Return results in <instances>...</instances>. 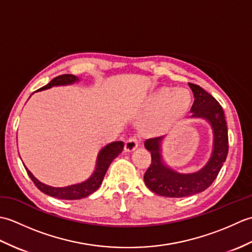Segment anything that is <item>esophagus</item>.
<instances>
[{
    "instance_id": "34e87169",
    "label": "esophagus",
    "mask_w": 252,
    "mask_h": 252,
    "mask_svg": "<svg viewBox=\"0 0 252 252\" xmlns=\"http://www.w3.org/2000/svg\"><path fill=\"white\" fill-rule=\"evenodd\" d=\"M137 147H138V140H137V137L132 136V137L129 138V140H126V146H125L126 152L132 153V152H134Z\"/></svg>"
}]
</instances>
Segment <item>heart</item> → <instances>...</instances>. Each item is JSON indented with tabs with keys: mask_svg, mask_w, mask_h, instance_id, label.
<instances>
[{
	"mask_svg": "<svg viewBox=\"0 0 252 252\" xmlns=\"http://www.w3.org/2000/svg\"><path fill=\"white\" fill-rule=\"evenodd\" d=\"M191 96L189 91L161 88L148 96L144 108L149 115L142 122L140 130L149 137L168 133L189 110Z\"/></svg>",
	"mask_w": 252,
	"mask_h": 252,
	"instance_id": "b5f03b06",
	"label": "heart"
}]
</instances>
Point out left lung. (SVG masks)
I'll return each instance as SVG.
<instances>
[{"label": "left lung", "mask_w": 252, "mask_h": 252, "mask_svg": "<svg viewBox=\"0 0 252 252\" xmlns=\"http://www.w3.org/2000/svg\"><path fill=\"white\" fill-rule=\"evenodd\" d=\"M189 84L195 97L190 108V118L203 119L211 126L213 133L211 156L196 172L180 173L170 169L162 161L161 145L164 136L146 140L144 145L152 154V163L144 174V181L148 189L159 196L182 198L203 191L217 179L227 157V126L221 105L199 85Z\"/></svg>", "instance_id": "8db88e82"}]
</instances>
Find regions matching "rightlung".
I'll return each mask as SVG.
<instances>
[{
    "instance_id": "add662e5",
    "label": "right lung",
    "mask_w": 252,
    "mask_h": 252,
    "mask_svg": "<svg viewBox=\"0 0 252 252\" xmlns=\"http://www.w3.org/2000/svg\"><path fill=\"white\" fill-rule=\"evenodd\" d=\"M79 81L80 79L76 76H73V74H63V76H58L54 78L49 84H46L45 87L35 91V92L51 89L53 87L70 85ZM123 146H125V143L121 141L107 144L105 147H103L99 151L97 155V159H96L95 170L93 171V173L91 174L90 178L88 180L81 182V183L68 185L65 187H53V186L42 183V182H40L33 174L30 172L25 164L24 167L26 168L27 173H28V175L30 176V179L33 181L35 186L42 192H44V194L58 198V199H63V200L82 199V198L88 197L89 195L93 194L95 190L98 189V187L100 186L101 182H103L104 176L107 172V170H108L110 163L112 162V160H114L116 157H118V155L123 151Z\"/></svg>"
}]
</instances>
